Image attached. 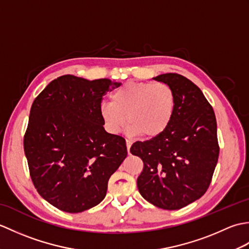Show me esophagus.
<instances>
[{"mask_svg":"<svg viewBox=\"0 0 249 249\" xmlns=\"http://www.w3.org/2000/svg\"><path fill=\"white\" fill-rule=\"evenodd\" d=\"M126 146H127V151H128V154H130V146H131V141L126 139Z\"/></svg>","mask_w":249,"mask_h":249,"instance_id":"34e87169","label":"esophagus"}]
</instances>
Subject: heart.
<instances>
[{
	"mask_svg": "<svg viewBox=\"0 0 249 249\" xmlns=\"http://www.w3.org/2000/svg\"><path fill=\"white\" fill-rule=\"evenodd\" d=\"M174 110L176 95L168 84L127 82L111 94V103L102 105L100 116L111 134H119L128 122L131 135L154 138L170 125Z\"/></svg>",
	"mask_w": 249,
	"mask_h": 249,
	"instance_id": "b5f03b06",
	"label": "heart"
}]
</instances>
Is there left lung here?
Returning a JSON list of instances; mask_svg holds the SVG:
<instances>
[{
	"label": "left lung",
	"instance_id": "1",
	"mask_svg": "<svg viewBox=\"0 0 249 249\" xmlns=\"http://www.w3.org/2000/svg\"><path fill=\"white\" fill-rule=\"evenodd\" d=\"M153 79L171 87L176 110L162 134L131 145V154L144 165L137 185L153 205L178 210L202 197L210 186L219 154L217 124L212 106L189 79L172 72Z\"/></svg>",
	"mask_w": 249,
	"mask_h": 249
}]
</instances>
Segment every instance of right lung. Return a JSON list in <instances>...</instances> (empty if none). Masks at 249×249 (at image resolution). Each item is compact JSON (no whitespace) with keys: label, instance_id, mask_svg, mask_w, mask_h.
<instances>
[{"label":"right lung","instance_id":"1","mask_svg":"<svg viewBox=\"0 0 249 249\" xmlns=\"http://www.w3.org/2000/svg\"><path fill=\"white\" fill-rule=\"evenodd\" d=\"M120 86L64 75L33 102L24 153L37 192L56 209L80 213L102 202L127 156L125 139L107 133L100 116L103 96Z\"/></svg>","mask_w":249,"mask_h":249}]
</instances>
